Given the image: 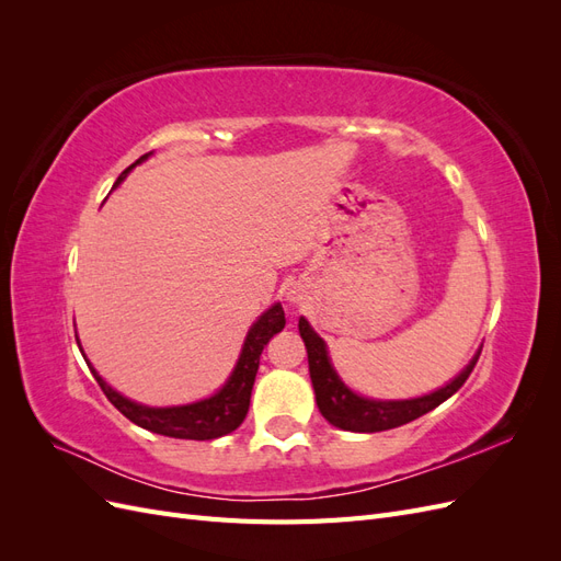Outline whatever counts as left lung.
Listing matches in <instances>:
<instances>
[{"mask_svg":"<svg viewBox=\"0 0 561 561\" xmlns=\"http://www.w3.org/2000/svg\"><path fill=\"white\" fill-rule=\"evenodd\" d=\"M299 334L304 339V344H307L311 383L316 390V402H318L320 414L325 416L332 426L342 431H353V433L390 431V428L404 426V423H410L423 414H428L466 383L472 367L478 365V358H480V351H478L461 375L451 379L447 386L437 388L435 393L412 398V400H369L353 393V390L339 379L328 358L325 342H322L304 318H299Z\"/></svg>","mask_w":561,"mask_h":561,"instance_id":"left-lung-1","label":"left lung"}]
</instances>
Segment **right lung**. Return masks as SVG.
Listing matches in <instances>:
<instances>
[{"instance_id":"1","label":"right lung","mask_w":561,"mask_h":561,"mask_svg":"<svg viewBox=\"0 0 561 561\" xmlns=\"http://www.w3.org/2000/svg\"><path fill=\"white\" fill-rule=\"evenodd\" d=\"M149 154L140 157L133 165H128L126 171L118 175L114 186L122 184L133 168L142 163ZM283 328H285L283 307L280 304H274V307L257 318V322H252V328L245 336L243 351L239 355V363H236L227 383L219 388L215 396H210L206 400H198L192 404H180V407H147V404L133 402V400L124 398L122 393H116L112 386H107V381L100 377L93 369V365L87 360V355H83V360L89 363V369L93 371V377H95L98 386L103 388L107 400L126 419H130L135 426L165 435V437L215 439V437H222V435L236 431L243 423V419L248 414V407H250V393L254 386V377H257V369H260V355H262L264 346L268 344V339L278 334ZM79 351H81V346H79Z\"/></svg>"}]
</instances>
